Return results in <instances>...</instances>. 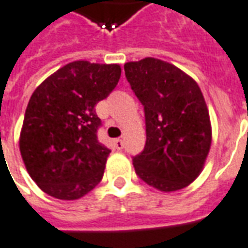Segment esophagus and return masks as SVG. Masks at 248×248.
Here are the masks:
<instances>
[{"label": "esophagus", "mask_w": 248, "mask_h": 248, "mask_svg": "<svg viewBox=\"0 0 248 248\" xmlns=\"http://www.w3.org/2000/svg\"><path fill=\"white\" fill-rule=\"evenodd\" d=\"M123 146H124V143H123V140H121V139H116V140H114V147H116L117 150H121V148H123Z\"/></svg>", "instance_id": "34e87169"}]
</instances>
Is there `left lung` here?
<instances>
[{
  "label": "left lung",
  "mask_w": 248,
  "mask_h": 248,
  "mask_svg": "<svg viewBox=\"0 0 248 248\" xmlns=\"http://www.w3.org/2000/svg\"><path fill=\"white\" fill-rule=\"evenodd\" d=\"M124 70L146 116V146L132 159L135 171L160 192L181 190L200 175L212 143L201 89L182 70L155 58L128 62Z\"/></svg>",
  "instance_id": "obj_1"
}]
</instances>
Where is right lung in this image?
Here are the masks:
<instances>
[{
	"label": "right lung",
	"mask_w": 248,
	"mask_h": 248,
	"mask_svg": "<svg viewBox=\"0 0 248 248\" xmlns=\"http://www.w3.org/2000/svg\"><path fill=\"white\" fill-rule=\"evenodd\" d=\"M119 64L71 62L31 95L20 153L31 178L59 200H78L100 184L110 150L101 144L95 105L120 79Z\"/></svg>",
	"instance_id": "right-lung-1"
}]
</instances>
